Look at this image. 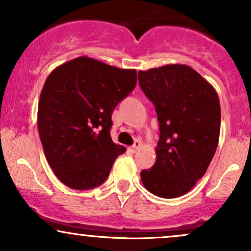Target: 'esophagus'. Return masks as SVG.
<instances>
[{"label":"esophagus","instance_id":"esophagus-1","mask_svg":"<svg viewBox=\"0 0 251 251\" xmlns=\"http://www.w3.org/2000/svg\"><path fill=\"white\" fill-rule=\"evenodd\" d=\"M140 146H142V142H140V140H135L133 145H132L131 148H129V150H131L132 152H135V151H137L138 149L140 148Z\"/></svg>","mask_w":251,"mask_h":251}]
</instances>
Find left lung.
<instances>
[{
    "label": "left lung",
    "instance_id": "8db88e82",
    "mask_svg": "<svg viewBox=\"0 0 251 251\" xmlns=\"http://www.w3.org/2000/svg\"><path fill=\"white\" fill-rule=\"evenodd\" d=\"M140 88L159 122L154 165L140 172L143 185L162 198L189 192L208 170L220 139L217 92L194 68L166 65L139 71Z\"/></svg>",
    "mask_w": 251,
    "mask_h": 251
}]
</instances>
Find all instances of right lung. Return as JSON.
Here are the masks:
<instances>
[{
  "instance_id": "1",
  "label": "right lung",
  "mask_w": 251,
  "mask_h": 251,
  "mask_svg": "<svg viewBox=\"0 0 251 251\" xmlns=\"http://www.w3.org/2000/svg\"><path fill=\"white\" fill-rule=\"evenodd\" d=\"M135 85V70L87 56L62 63L48 75L39 100L37 128L46 159L68 188L99 186L126 151L112 142V113Z\"/></svg>"
}]
</instances>
